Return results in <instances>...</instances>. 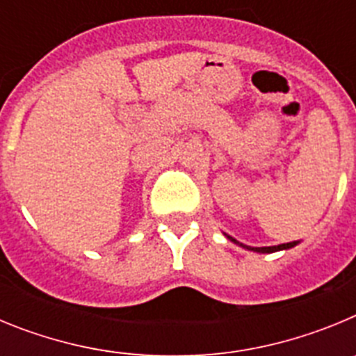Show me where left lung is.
<instances>
[{
	"instance_id": "8db88e82",
	"label": "left lung",
	"mask_w": 356,
	"mask_h": 356,
	"mask_svg": "<svg viewBox=\"0 0 356 356\" xmlns=\"http://www.w3.org/2000/svg\"><path fill=\"white\" fill-rule=\"evenodd\" d=\"M226 237L229 238L232 242H235V244H238V246H242L244 250H250V251H257V253H275V251H282V250H291V248H294L296 244H300V241H294V242H287V244H278V246H267V248H251V246H246V244H241L238 241H235L234 237H229V235H226Z\"/></svg>"
}]
</instances>
